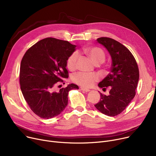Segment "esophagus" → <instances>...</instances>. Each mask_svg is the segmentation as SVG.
Instances as JSON below:
<instances>
[{
	"instance_id": "obj_1",
	"label": "esophagus",
	"mask_w": 156,
	"mask_h": 156,
	"mask_svg": "<svg viewBox=\"0 0 156 156\" xmlns=\"http://www.w3.org/2000/svg\"><path fill=\"white\" fill-rule=\"evenodd\" d=\"M80 89L83 91V92H88L90 91V89H88V88H84V87H80Z\"/></svg>"
}]
</instances>
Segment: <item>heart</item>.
Returning a JSON list of instances; mask_svg holds the SVG:
<instances>
[{
	"mask_svg": "<svg viewBox=\"0 0 156 156\" xmlns=\"http://www.w3.org/2000/svg\"><path fill=\"white\" fill-rule=\"evenodd\" d=\"M83 51L87 54L95 64L102 63L105 60V53L103 51L98 47H90L83 49ZM78 58L77 51L72 53L66 60V66L69 70H74L76 66ZM99 75L95 73H83L77 72L72 75L71 79L76 83L85 87H91L95 83L98 81Z\"/></svg>",
	"mask_w": 156,
	"mask_h": 156,
	"instance_id": "1",
	"label": "heart"
}]
</instances>
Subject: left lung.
Here are the masks:
<instances>
[{
	"instance_id": "left-lung-1",
	"label": "left lung",
	"mask_w": 156,
	"mask_h": 156,
	"mask_svg": "<svg viewBox=\"0 0 156 156\" xmlns=\"http://www.w3.org/2000/svg\"><path fill=\"white\" fill-rule=\"evenodd\" d=\"M97 41L108 50L112 63L109 74L98 84L103 91L109 87L110 94L107 96L100 93V100L95 107L105 115L114 117L125 110L136 95L139 68L131 52L120 43L107 37Z\"/></svg>"
}]
</instances>
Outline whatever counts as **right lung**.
<instances>
[{
	"label": "right lung",
	"mask_w": 156,
	"mask_h": 156,
	"mask_svg": "<svg viewBox=\"0 0 156 156\" xmlns=\"http://www.w3.org/2000/svg\"><path fill=\"white\" fill-rule=\"evenodd\" d=\"M75 48L68 41L47 37L28 49L21 60L20 90L31 110L41 118L58 115L68 105L69 91L78 89L71 83L56 91L68 78L66 60Z\"/></svg>",
	"instance_id": "obj_1"
}]
</instances>
